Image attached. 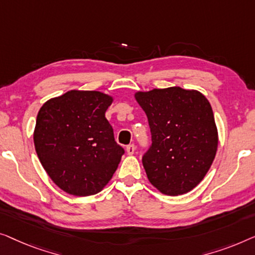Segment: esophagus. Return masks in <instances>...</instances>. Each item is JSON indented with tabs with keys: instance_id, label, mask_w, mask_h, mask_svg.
Listing matches in <instances>:
<instances>
[{
	"instance_id": "1",
	"label": "esophagus",
	"mask_w": 255,
	"mask_h": 255,
	"mask_svg": "<svg viewBox=\"0 0 255 255\" xmlns=\"http://www.w3.org/2000/svg\"><path fill=\"white\" fill-rule=\"evenodd\" d=\"M135 145L134 144H129V145H127V148H126V151H127V153L128 155H132V153L135 152Z\"/></svg>"
}]
</instances>
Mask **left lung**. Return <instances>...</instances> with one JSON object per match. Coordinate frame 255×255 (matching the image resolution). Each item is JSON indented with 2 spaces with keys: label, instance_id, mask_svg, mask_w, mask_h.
<instances>
[{
  "label": "left lung",
  "instance_id": "obj_1",
  "mask_svg": "<svg viewBox=\"0 0 255 255\" xmlns=\"http://www.w3.org/2000/svg\"><path fill=\"white\" fill-rule=\"evenodd\" d=\"M148 118L151 146L142 158L146 177L166 195L196 187L216 156L217 127L202 93L180 87L135 93Z\"/></svg>",
  "mask_w": 255,
  "mask_h": 255
}]
</instances>
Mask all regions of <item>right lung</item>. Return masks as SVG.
I'll return each instance as SVG.
<instances>
[{
  "label": "right lung",
  "instance_id": "1",
  "mask_svg": "<svg viewBox=\"0 0 255 255\" xmlns=\"http://www.w3.org/2000/svg\"><path fill=\"white\" fill-rule=\"evenodd\" d=\"M112 102L99 91L70 90L39 110L35 151L49 178L68 194H97L117 171L125 150L105 118Z\"/></svg>",
  "mask_w": 255,
  "mask_h": 255
}]
</instances>
